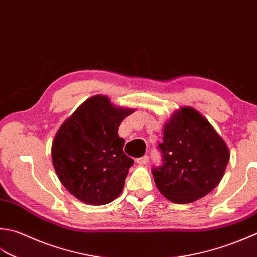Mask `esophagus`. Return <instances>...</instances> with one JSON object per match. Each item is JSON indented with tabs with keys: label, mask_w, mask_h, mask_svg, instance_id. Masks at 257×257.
Returning a JSON list of instances; mask_svg holds the SVG:
<instances>
[{
	"label": "esophagus",
	"mask_w": 257,
	"mask_h": 257,
	"mask_svg": "<svg viewBox=\"0 0 257 257\" xmlns=\"http://www.w3.org/2000/svg\"><path fill=\"white\" fill-rule=\"evenodd\" d=\"M148 160H149V158H148V156L146 155V156H143V157H140V158H138L137 159V163L139 164V165H146L148 163Z\"/></svg>",
	"instance_id": "esophagus-1"
}]
</instances>
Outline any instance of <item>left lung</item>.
I'll return each instance as SVG.
<instances>
[{
	"instance_id": "left-lung-1",
	"label": "left lung",
	"mask_w": 257,
	"mask_h": 257,
	"mask_svg": "<svg viewBox=\"0 0 257 257\" xmlns=\"http://www.w3.org/2000/svg\"><path fill=\"white\" fill-rule=\"evenodd\" d=\"M158 147L164 165L153 170L155 184L176 204L193 203L212 192L222 180L230 156L225 140L192 107L173 113L164 124Z\"/></svg>"
}]
</instances>
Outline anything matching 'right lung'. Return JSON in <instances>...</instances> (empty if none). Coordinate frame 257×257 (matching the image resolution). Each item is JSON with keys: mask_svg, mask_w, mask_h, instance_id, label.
Listing matches in <instances>:
<instances>
[{"mask_svg": "<svg viewBox=\"0 0 257 257\" xmlns=\"http://www.w3.org/2000/svg\"><path fill=\"white\" fill-rule=\"evenodd\" d=\"M135 109L115 107L105 95L89 98L54 136L52 164L60 182L81 202L100 206L121 194L134 160L118 129Z\"/></svg>", "mask_w": 257, "mask_h": 257, "instance_id": "1", "label": "right lung"}]
</instances>
